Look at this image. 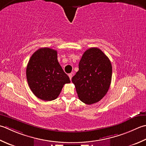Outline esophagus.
<instances>
[{
  "instance_id": "1",
  "label": "esophagus",
  "mask_w": 146,
  "mask_h": 146,
  "mask_svg": "<svg viewBox=\"0 0 146 146\" xmlns=\"http://www.w3.org/2000/svg\"><path fill=\"white\" fill-rule=\"evenodd\" d=\"M68 76H69V77H70V80H71V78H72V76H73V74L72 73H70L69 75H68Z\"/></svg>"
}]
</instances>
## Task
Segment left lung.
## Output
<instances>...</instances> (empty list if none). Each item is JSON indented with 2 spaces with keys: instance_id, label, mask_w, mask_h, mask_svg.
<instances>
[{
  "instance_id": "left-lung-1",
  "label": "left lung",
  "mask_w": 146,
  "mask_h": 146,
  "mask_svg": "<svg viewBox=\"0 0 146 146\" xmlns=\"http://www.w3.org/2000/svg\"><path fill=\"white\" fill-rule=\"evenodd\" d=\"M79 70L73 76L80 100L85 104L99 102L107 94L112 77L110 60L96 47L87 49L79 62Z\"/></svg>"
}]
</instances>
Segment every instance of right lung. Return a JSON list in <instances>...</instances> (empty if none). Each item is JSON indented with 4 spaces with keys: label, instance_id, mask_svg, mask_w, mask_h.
Here are the masks:
<instances>
[{
    "label": "right lung",
    "instance_id": "add662e5",
    "mask_svg": "<svg viewBox=\"0 0 146 146\" xmlns=\"http://www.w3.org/2000/svg\"><path fill=\"white\" fill-rule=\"evenodd\" d=\"M26 73L34 95L46 101L56 99L64 85L70 83L58 61L57 51L48 47L39 48L33 54Z\"/></svg>",
    "mask_w": 146,
    "mask_h": 146
}]
</instances>
